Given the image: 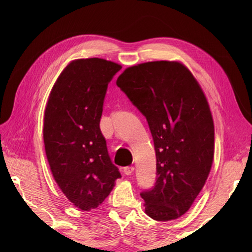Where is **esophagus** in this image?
I'll use <instances>...</instances> for the list:
<instances>
[{
	"instance_id": "obj_1",
	"label": "esophagus",
	"mask_w": 252,
	"mask_h": 252,
	"mask_svg": "<svg viewBox=\"0 0 252 252\" xmlns=\"http://www.w3.org/2000/svg\"><path fill=\"white\" fill-rule=\"evenodd\" d=\"M133 172H134V167H133V165L123 168V173H125L126 175H131Z\"/></svg>"
}]
</instances>
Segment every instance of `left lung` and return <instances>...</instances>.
Masks as SVG:
<instances>
[{"instance_id": "obj_1", "label": "left lung", "mask_w": 252, "mask_h": 252, "mask_svg": "<svg viewBox=\"0 0 252 252\" xmlns=\"http://www.w3.org/2000/svg\"><path fill=\"white\" fill-rule=\"evenodd\" d=\"M117 85L145 116L157 159V180L143 190L145 212L156 221L189 210L210 173L215 126L205 94L179 62H148L126 68Z\"/></svg>"}]
</instances>
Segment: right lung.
<instances>
[{"label": "right lung", "instance_id": "obj_1", "mask_svg": "<svg viewBox=\"0 0 252 252\" xmlns=\"http://www.w3.org/2000/svg\"><path fill=\"white\" fill-rule=\"evenodd\" d=\"M122 67L101 58L71 62L53 87L43 138L57 185L77 208L91 211L121 178L99 129L107 88Z\"/></svg>", "mask_w": 252, "mask_h": 252}]
</instances>
